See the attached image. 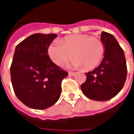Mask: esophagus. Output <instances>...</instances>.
Here are the masks:
<instances>
[{"label": "esophagus", "mask_w": 134, "mask_h": 134, "mask_svg": "<svg viewBox=\"0 0 134 134\" xmlns=\"http://www.w3.org/2000/svg\"><path fill=\"white\" fill-rule=\"evenodd\" d=\"M68 74L70 75V76H74V75L76 74V73H74V72H69Z\"/></svg>", "instance_id": "1"}]
</instances>
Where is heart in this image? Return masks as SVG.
<instances>
[{"instance_id":"heart-1","label":"heart","mask_w":134,"mask_h":134,"mask_svg":"<svg viewBox=\"0 0 134 134\" xmlns=\"http://www.w3.org/2000/svg\"><path fill=\"white\" fill-rule=\"evenodd\" d=\"M104 53L101 40L88 34H74L65 37L62 43L55 41L50 44L47 54L51 60L57 66H62L73 54L75 57L70 67L91 70L100 62Z\"/></svg>"}]
</instances>
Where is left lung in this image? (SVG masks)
Returning a JSON list of instances; mask_svg holds the SVG:
<instances>
[{"mask_svg":"<svg viewBox=\"0 0 134 134\" xmlns=\"http://www.w3.org/2000/svg\"><path fill=\"white\" fill-rule=\"evenodd\" d=\"M100 40L104 46L103 60L97 68L86 73L87 80L80 88L89 99L106 101L122 90L127 70L124 51L115 37L103 31Z\"/></svg>","mask_w":134,"mask_h":134,"instance_id":"8db88e82","label":"left lung"}]
</instances>
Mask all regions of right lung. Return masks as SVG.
Segmentation results:
<instances>
[{"mask_svg":"<svg viewBox=\"0 0 134 134\" xmlns=\"http://www.w3.org/2000/svg\"><path fill=\"white\" fill-rule=\"evenodd\" d=\"M55 34H34L17 45L10 77L14 91L28 107L44 110L54 105L61 93L67 72L57 66L47 54Z\"/></svg>","mask_w":134,"mask_h":134,"instance_id":"add662e5","label":"right lung"}]
</instances>
